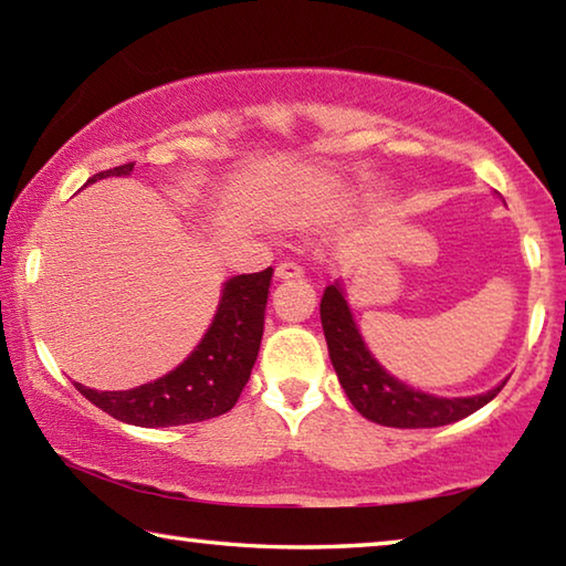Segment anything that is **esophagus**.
Returning a JSON list of instances; mask_svg holds the SVG:
<instances>
[{
  "instance_id": "1",
  "label": "esophagus",
  "mask_w": 566,
  "mask_h": 566,
  "mask_svg": "<svg viewBox=\"0 0 566 566\" xmlns=\"http://www.w3.org/2000/svg\"><path fill=\"white\" fill-rule=\"evenodd\" d=\"M302 276H304V270H302L300 264H294V262H282V264L274 270V280H276V282L302 280Z\"/></svg>"
}]
</instances>
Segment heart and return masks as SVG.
Segmentation results:
<instances>
[{"mask_svg": "<svg viewBox=\"0 0 566 566\" xmlns=\"http://www.w3.org/2000/svg\"><path fill=\"white\" fill-rule=\"evenodd\" d=\"M354 205H357V199H347V202H342V205H337L332 209V212H337V214H344V212H352L354 209Z\"/></svg>", "mask_w": 566, "mask_h": 566, "instance_id": "obj_1", "label": "heart"}]
</instances>
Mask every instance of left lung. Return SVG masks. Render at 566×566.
<instances>
[{
  "mask_svg": "<svg viewBox=\"0 0 566 566\" xmlns=\"http://www.w3.org/2000/svg\"><path fill=\"white\" fill-rule=\"evenodd\" d=\"M319 317L332 367L337 371L344 395L349 397L352 407L364 419L375 421V424L397 429L452 424V421L464 419L484 405H490L506 385L504 379L502 385L472 397H437L405 385L395 375H389L375 354L369 352L357 322H354L347 292H344L339 280L324 290Z\"/></svg>",
  "mask_w": 566,
  "mask_h": 566,
  "instance_id": "1",
  "label": "left lung"
}]
</instances>
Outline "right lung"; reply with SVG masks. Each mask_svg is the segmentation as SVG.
<instances>
[{"mask_svg":"<svg viewBox=\"0 0 566 566\" xmlns=\"http://www.w3.org/2000/svg\"><path fill=\"white\" fill-rule=\"evenodd\" d=\"M132 171L129 161L99 171L87 185L107 177H129ZM270 280L272 266L227 280L205 337L165 377L124 391H97L84 385L76 389L94 407L134 427H179L224 415L237 405L260 354Z\"/></svg>","mask_w":566,"mask_h":566,"instance_id":"obj_1","label":"right lung"}]
</instances>
